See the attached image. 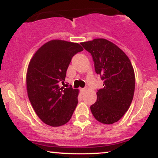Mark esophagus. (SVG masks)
<instances>
[{"instance_id":"esophagus-1","label":"esophagus","mask_w":158,"mask_h":158,"mask_svg":"<svg viewBox=\"0 0 158 158\" xmlns=\"http://www.w3.org/2000/svg\"><path fill=\"white\" fill-rule=\"evenodd\" d=\"M87 90V88H81V94H84L85 91H86Z\"/></svg>"}]
</instances>
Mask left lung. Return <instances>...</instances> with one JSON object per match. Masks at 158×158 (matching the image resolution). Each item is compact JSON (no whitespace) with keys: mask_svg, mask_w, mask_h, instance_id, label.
I'll list each match as a JSON object with an SVG mask.
<instances>
[{"mask_svg":"<svg viewBox=\"0 0 158 158\" xmlns=\"http://www.w3.org/2000/svg\"><path fill=\"white\" fill-rule=\"evenodd\" d=\"M81 44L91 54L96 73L104 81V87L97 92V100L90 106L91 113L99 122L113 124L122 118L133 99V66L126 54L108 40L95 39Z\"/></svg>","mask_w":158,"mask_h":158,"instance_id":"8db88e82","label":"left lung"}]
</instances>
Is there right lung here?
Returning a JSON list of instances; mask_svg holds the SVG:
<instances>
[{
	"instance_id": "right-lung-1",
	"label": "right lung",
	"mask_w": 158,
	"mask_h": 158,
	"mask_svg": "<svg viewBox=\"0 0 158 158\" xmlns=\"http://www.w3.org/2000/svg\"><path fill=\"white\" fill-rule=\"evenodd\" d=\"M83 50L78 43L51 40L40 48L29 63L27 90L34 110L45 124H66L78 104L79 90L59 86L64 83L72 57Z\"/></svg>"
}]
</instances>
